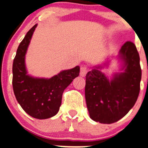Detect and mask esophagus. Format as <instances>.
<instances>
[{
    "mask_svg": "<svg viewBox=\"0 0 148 148\" xmlns=\"http://www.w3.org/2000/svg\"><path fill=\"white\" fill-rule=\"evenodd\" d=\"M88 70H87V68L85 66H81L80 67V75L81 77H85L86 76V73H87Z\"/></svg>",
    "mask_w": 148,
    "mask_h": 148,
    "instance_id": "esophagus-1",
    "label": "esophagus"
}]
</instances>
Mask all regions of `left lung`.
I'll use <instances>...</instances> for the list:
<instances>
[{"mask_svg":"<svg viewBox=\"0 0 148 148\" xmlns=\"http://www.w3.org/2000/svg\"><path fill=\"white\" fill-rule=\"evenodd\" d=\"M118 58L121 71L109 78L101 71L109 62L93 66L86 75L85 98L90 119L103 124L117 122L134 106L140 92L141 69L136 46L126 42Z\"/></svg>","mask_w":148,"mask_h":148,"instance_id":"8db88e82","label":"left lung"}]
</instances>
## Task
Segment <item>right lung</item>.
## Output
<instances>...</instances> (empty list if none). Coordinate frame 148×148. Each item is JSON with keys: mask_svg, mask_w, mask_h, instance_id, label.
Masks as SVG:
<instances>
[{"mask_svg": "<svg viewBox=\"0 0 148 148\" xmlns=\"http://www.w3.org/2000/svg\"><path fill=\"white\" fill-rule=\"evenodd\" d=\"M37 24L28 31L18 46L13 63V89L21 107L29 116L45 119L55 116L62 104V94L74 78L80 67L64 70L51 78L34 77L27 74L25 58Z\"/></svg>", "mask_w": 148, "mask_h": 148, "instance_id": "right-lung-1", "label": "right lung"}]
</instances>
